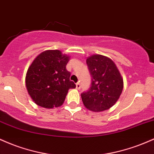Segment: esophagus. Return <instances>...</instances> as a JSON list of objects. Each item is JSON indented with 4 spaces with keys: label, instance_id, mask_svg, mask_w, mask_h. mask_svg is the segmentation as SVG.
<instances>
[{
    "label": "esophagus",
    "instance_id": "obj_1",
    "mask_svg": "<svg viewBox=\"0 0 154 154\" xmlns=\"http://www.w3.org/2000/svg\"><path fill=\"white\" fill-rule=\"evenodd\" d=\"M81 88V85H80V83L79 82H77L76 83V89H79Z\"/></svg>",
    "mask_w": 154,
    "mask_h": 154
}]
</instances>
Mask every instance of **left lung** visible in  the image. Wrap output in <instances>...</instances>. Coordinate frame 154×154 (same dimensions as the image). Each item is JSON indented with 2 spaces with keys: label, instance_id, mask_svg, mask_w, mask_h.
<instances>
[{
  "label": "left lung",
  "instance_id": "1",
  "mask_svg": "<svg viewBox=\"0 0 154 154\" xmlns=\"http://www.w3.org/2000/svg\"><path fill=\"white\" fill-rule=\"evenodd\" d=\"M86 64L92 79L90 89L82 94L84 106L94 112L109 109L120 97L123 78L114 62L108 57L93 54L86 59Z\"/></svg>",
  "mask_w": 154,
  "mask_h": 154
}]
</instances>
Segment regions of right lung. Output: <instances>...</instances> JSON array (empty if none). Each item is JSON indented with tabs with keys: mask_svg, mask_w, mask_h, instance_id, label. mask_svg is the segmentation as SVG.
I'll use <instances>...</instances> for the list:
<instances>
[{
	"mask_svg": "<svg viewBox=\"0 0 154 154\" xmlns=\"http://www.w3.org/2000/svg\"><path fill=\"white\" fill-rule=\"evenodd\" d=\"M69 60L70 57L60 50H46L32 61L26 73L25 84L36 105L45 108L61 106L69 89L75 88L66 70Z\"/></svg>",
	"mask_w": 154,
	"mask_h": 154,
	"instance_id": "right-lung-1",
	"label": "right lung"
}]
</instances>
